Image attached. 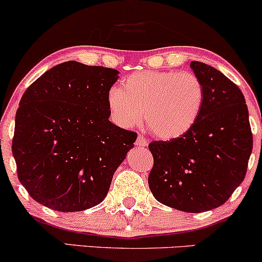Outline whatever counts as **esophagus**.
<instances>
[{
	"label": "esophagus",
	"mask_w": 262,
	"mask_h": 262,
	"mask_svg": "<svg viewBox=\"0 0 262 262\" xmlns=\"http://www.w3.org/2000/svg\"><path fill=\"white\" fill-rule=\"evenodd\" d=\"M135 144H137V146H143V148H145V146H148V140L144 137H141V135H139V137L137 138Z\"/></svg>",
	"instance_id": "obj_1"
}]
</instances>
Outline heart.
Masks as SVG:
<instances>
[{"instance_id": "1", "label": "heart", "mask_w": 262, "mask_h": 262, "mask_svg": "<svg viewBox=\"0 0 262 262\" xmlns=\"http://www.w3.org/2000/svg\"><path fill=\"white\" fill-rule=\"evenodd\" d=\"M206 91L192 73L145 70L122 81V90L111 89L107 104L112 119L123 128L144 121L160 140H176L194 127L202 113Z\"/></svg>"}]
</instances>
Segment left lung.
Masks as SVG:
<instances>
[{"label": "left lung", "mask_w": 262, "mask_h": 262, "mask_svg": "<svg viewBox=\"0 0 262 262\" xmlns=\"http://www.w3.org/2000/svg\"><path fill=\"white\" fill-rule=\"evenodd\" d=\"M206 97L194 127L176 140L152 141L149 187L156 201L182 212L214 209L244 180L252 134L244 95L213 66L191 61Z\"/></svg>", "instance_id": "1"}]
</instances>
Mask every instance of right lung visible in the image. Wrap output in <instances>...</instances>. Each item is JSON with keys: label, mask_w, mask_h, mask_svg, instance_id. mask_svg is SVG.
I'll use <instances>...</instances> for the list:
<instances>
[{"label": "right lung", "mask_w": 262, "mask_h": 262, "mask_svg": "<svg viewBox=\"0 0 262 262\" xmlns=\"http://www.w3.org/2000/svg\"><path fill=\"white\" fill-rule=\"evenodd\" d=\"M118 71L66 61L35 80L16 113L12 152L18 179L38 203L79 212L107 196L137 134L110 121Z\"/></svg>", "instance_id": "obj_1"}]
</instances>
